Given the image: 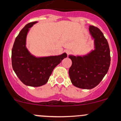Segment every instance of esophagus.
Returning <instances> with one entry per match:
<instances>
[{
  "label": "esophagus",
  "mask_w": 121,
  "mask_h": 121,
  "mask_svg": "<svg viewBox=\"0 0 121 121\" xmlns=\"http://www.w3.org/2000/svg\"><path fill=\"white\" fill-rule=\"evenodd\" d=\"M65 52L67 54V55H68L71 53V50H65Z\"/></svg>",
  "instance_id": "1"
}]
</instances>
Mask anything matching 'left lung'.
<instances>
[{"instance_id":"left-lung-1","label":"left lung","mask_w":121,"mask_h":121,"mask_svg":"<svg viewBox=\"0 0 121 121\" xmlns=\"http://www.w3.org/2000/svg\"><path fill=\"white\" fill-rule=\"evenodd\" d=\"M89 30L94 40L95 49L83 56L69 55L72 65L68 71L74 86L88 90L95 87L102 81L111 61L109 45L102 31L94 26H90Z\"/></svg>"}]
</instances>
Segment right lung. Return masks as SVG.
Here are the masks:
<instances>
[{
    "instance_id": "1",
    "label": "right lung",
    "mask_w": 121,
    "mask_h": 121,
    "mask_svg": "<svg viewBox=\"0 0 121 121\" xmlns=\"http://www.w3.org/2000/svg\"><path fill=\"white\" fill-rule=\"evenodd\" d=\"M37 22L27 24L14 41L12 50V64L14 73L26 85L40 86L46 84L54 68L67 57L65 53L55 56L36 57L26 48V37L30 28Z\"/></svg>"
}]
</instances>
